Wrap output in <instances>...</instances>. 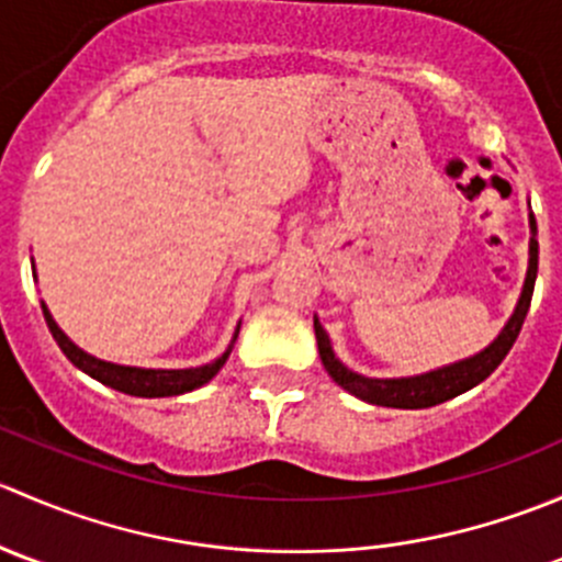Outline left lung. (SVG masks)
<instances>
[{
	"mask_svg": "<svg viewBox=\"0 0 562 562\" xmlns=\"http://www.w3.org/2000/svg\"><path fill=\"white\" fill-rule=\"evenodd\" d=\"M527 223H530V245H527V274L522 293H519V302L514 307L512 317L506 321V326L501 328L495 339L486 345L479 353L468 356V359H459L454 364L438 367V370L422 372V375L411 378H367L361 372H353L350 367H345L337 359L331 348V339H328L326 328L321 326L317 315L313 317L315 323V339H317V353H321L323 367L331 375V381L337 386H342L348 394L359 396V400L370 402V405L381 407H405V411H418V407H432L440 402H449L454 396L464 394L473 386H479L481 381L492 375V372L501 367V361L506 359V353L512 350V345L517 342L519 328H522L527 310H530L532 288H536V274H538V228L532 212L527 214Z\"/></svg>",
	"mask_w": 562,
	"mask_h": 562,
	"instance_id": "obj_1",
	"label": "left lung"
}]
</instances>
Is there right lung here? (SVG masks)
<instances>
[{"instance_id":"add662e5","label":"right lung","mask_w":562,"mask_h":562,"mask_svg":"<svg viewBox=\"0 0 562 562\" xmlns=\"http://www.w3.org/2000/svg\"><path fill=\"white\" fill-rule=\"evenodd\" d=\"M32 274L37 277L35 260H32ZM40 304H43L45 323H48L56 345H59L61 353H65L67 359L78 367V370L87 372L89 378H94V381H100L108 389H116V391H122V394H130V396H146V400H151V396H179V394H187V391L206 386V383L212 381L220 370H223L225 361H228V356H231V350H234V342H236V337H239V328H241V321H239L234 328V337H231V345L225 348V353L217 356L214 361H209V364L187 367V370H151V367L113 364V361L98 359V356L87 353V350L78 348V345L72 342L65 331H61L59 323H56L54 315H50V310L45 307V302H40Z\"/></svg>"}]
</instances>
